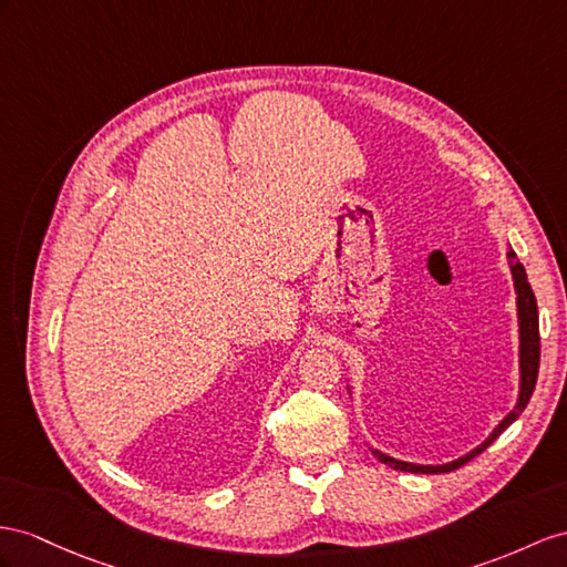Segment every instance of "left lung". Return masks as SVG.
<instances>
[{"label":"left lung","instance_id":"1","mask_svg":"<svg viewBox=\"0 0 567 567\" xmlns=\"http://www.w3.org/2000/svg\"><path fill=\"white\" fill-rule=\"evenodd\" d=\"M507 266H511V275H513V287H515V303H517V364H519V385H517V400H515V408L507 412L501 422L496 424L482 445H476L470 453H464L455 460L443 462V464H416V462H408V460H398V457H390L385 455L383 450L379 447H371V453L379 457L383 464L400 472H414V474H443V472H453L457 467H462L464 462H470L472 457H476L482 450H486L493 441L498 439V435L511 426L515 419L525 412L527 402L534 393V385H536V373H539V311H536V299L532 287L527 282V272L525 266L517 260V254L511 249L507 251Z\"/></svg>","mask_w":567,"mask_h":567}]
</instances>
